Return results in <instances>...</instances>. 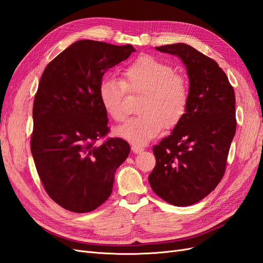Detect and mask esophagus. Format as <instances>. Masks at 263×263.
Returning a JSON list of instances; mask_svg holds the SVG:
<instances>
[{"instance_id":"obj_1","label":"esophagus","mask_w":263,"mask_h":263,"mask_svg":"<svg viewBox=\"0 0 263 263\" xmlns=\"http://www.w3.org/2000/svg\"><path fill=\"white\" fill-rule=\"evenodd\" d=\"M132 151L134 154H140V153H142V151H144V148L136 146V145H133L132 146Z\"/></svg>"}]
</instances>
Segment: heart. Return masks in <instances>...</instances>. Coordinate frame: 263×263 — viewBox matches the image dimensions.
I'll use <instances>...</instances> for the list:
<instances>
[{"instance_id":"b5f03b06","label":"heart","mask_w":263,"mask_h":263,"mask_svg":"<svg viewBox=\"0 0 263 263\" xmlns=\"http://www.w3.org/2000/svg\"><path fill=\"white\" fill-rule=\"evenodd\" d=\"M125 81L108 78L100 85L103 106L116 122L128 115L127 95H144L140 115L118 127L116 134L134 145L144 146L158 136L165 126L172 128L185 115L189 104V86L169 63L151 55H142L124 71Z\"/></svg>"}]
</instances>
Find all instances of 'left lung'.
Wrapping results in <instances>:
<instances>
[{
  "instance_id": "8db88e82",
  "label": "left lung",
  "mask_w": 263,
  "mask_h": 263,
  "mask_svg": "<svg viewBox=\"0 0 263 263\" xmlns=\"http://www.w3.org/2000/svg\"><path fill=\"white\" fill-rule=\"evenodd\" d=\"M156 49L182 60L190 89L185 115L154 147L157 162L148 180L165 202L187 206L208 196L224 176L236 133L235 92L218 63L190 45Z\"/></svg>"
}]
</instances>
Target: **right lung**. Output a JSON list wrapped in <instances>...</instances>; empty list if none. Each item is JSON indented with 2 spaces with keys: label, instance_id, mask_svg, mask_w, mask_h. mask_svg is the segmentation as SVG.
I'll list each match as a JSON object with an SVG mask.
<instances>
[{
  "label": "right lung",
  "instance_id": "add662e5",
  "mask_svg": "<svg viewBox=\"0 0 263 263\" xmlns=\"http://www.w3.org/2000/svg\"><path fill=\"white\" fill-rule=\"evenodd\" d=\"M135 51L132 45L84 39L44 70L34 100L30 150L46 192L70 212L87 213L104 203L117 168L129 155L122 138L97 145L109 132L99 91L106 71Z\"/></svg>",
  "mask_w": 263,
  "mask_h": 263
}]
</instances>
